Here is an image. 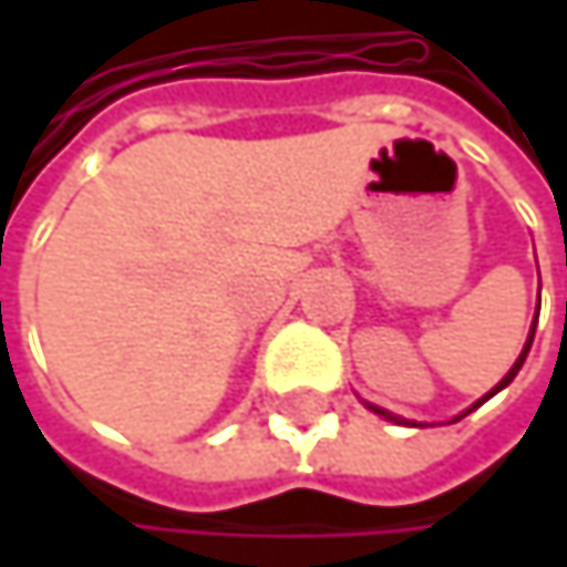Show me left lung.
<instances>
[{
	"label": "left lung",
	"instance_id": "left-lung-1",
	"mask_svg": "<svg viewBox=\"0 0 567 567\" xmlns=\"http://www.w3.org/2000/svg\"><path fill=\"white\" fill-rule=\"evenodd\" d=\"M532 338H535V324H532V331H528V341H525V348H522V354H518V361H515V364H512V371H509V374H506V378H503V381H499V384H496V388H493V391H489V394L483 396V400H480V403H486V400H489V396H493V394H499V391H503V388H509V384H512V378H515V374H518V368H522V361H525V354H528V348H532ZM480 403H476V406H480ZM476 406H470V410H476ZM371 410H374V413H381V416H388V420H396V416H391V413H388V410H381V406H371ZM470 410H466V413H470Z\"/></svg>",
	"mask_w": 567,
	"mask_h": 567
}]
</instances>
